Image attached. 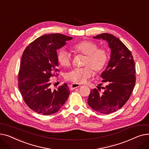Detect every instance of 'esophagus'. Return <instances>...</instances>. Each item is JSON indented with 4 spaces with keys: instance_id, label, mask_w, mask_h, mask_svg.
<instances>
[{
    "instance_id": "obj_1",
    "label": "esophagus",
    "mask_w": 149,
    "mask_h": 149,
    "mask_svg": "<svg viewBox=\"0 0 149 149\" xmlns=\"http://www.w3.org/2000/svg\"><path fill=\"white\" fill-rule=\"evenodd\" d=\"M81 85H78L77 84H72L71 85H70V89L71 90H74L75 88H78V87H79Z\"/></svg>"
}]
</instances>
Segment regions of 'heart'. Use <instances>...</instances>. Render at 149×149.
<instances>
[{"label": "heart", "mask_w": 149, "mask_h": 149, "mask_svg": "<svg viewBox=\"0 0 149 149\" xmlns=\"http://www.w3.org/2000/svg\"><path fill=\"white\" fill-rule=\"evenodd\" d=\"M97 43L90 40H84L71 46V50L74 55H84L82 67L74 68L67 73V80L75 84H81L93 75V70L99 72L106 65L108 59V52L104 48H98ZM58 63L64 67H68L72 64L71 54L63 48L57 54Z\"/></svg>", "instance_id": "b5f03b06"}]
</instances>
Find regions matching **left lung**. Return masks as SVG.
Returning <instances> with one entry per match:
<instances>
[{
	"label": "left lung",
	"mask_w": 149,
	"mask_h": 149,
	"mask_svg": "<svg viewBox=\"0 0 149 149\" xmlns=\"http://www.w3.org/2000/svg\"><path fill=\"white\" fill-rule=\"evenodd\" d=\"M93 38L107 40L111 55L107 67L101 74L103 80L99 85H105L102 87L104 91L99 93L100 86L99 91L91 90L88 104L96 112L109 114L123 107L130 97L136 82L135 63L128 48L112 34L101 33Z\"/></svg>",
	"instance_id": "1"
}]
</instances>
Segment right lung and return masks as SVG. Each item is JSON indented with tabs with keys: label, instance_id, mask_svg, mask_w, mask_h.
Masks as SVG:
<instances>
[{
	"label": "right lung",
	"instance_id": "1",
	"mask_svg": "<svg viewBox=\"0 0 149 149\" xmlns=\"http://www.w3.org/2000/svg\"><path fill=\"white\" fill-rule=\"evenodd\" d=\"M72 38L61 33L46 34L31 42L22 56L18 73V86L28 107L40 114L58 112L70 94L66 83L52 90L50 78L58 76L56 50Z\"/></svg>",
	"mask_w": 149,
	"mask_h": 149
}]
</instances>
